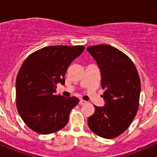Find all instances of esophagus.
I'll return each mask as SVG.
<instances>
[{
  "mask_svg": "<svg viewBox=\"0 0 157 157\" xmlns=\"http://www.w3.org/2000/svg\"><path fill=\"white\" fill-rule=\"evenodd\" d=\"M86 101H85V100H80V102H79V104H80V105H84V104H86Z\"/></svg>",
  "mask_w": 157,
  "mask_h": 157,
  "instance_id": "1",
  "label": "esophagus"
}]
</instances>
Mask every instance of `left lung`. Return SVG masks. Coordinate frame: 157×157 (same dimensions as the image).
Returning <instances> with one entry per match:
<instances>
[{"label": "left lung", "mask_w": 157, "mask_h": 157, "mask_svg": "<svg viewBox=\"0 0 157 157\" xmlns=\"http://www.w3.org/2000/svg\"><path fill=\"white\" fill-rule=\"evenodd\" d=\"M86 49L97 62L105 90V105H94V113L88 119L89 127L101 137H117L129 127L138 110L141 83L137 70L127 55L110 45Z\"/></svg>", "instance_id": "left-lung-1"}]
</instances>
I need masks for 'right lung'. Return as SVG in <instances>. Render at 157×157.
<instances>
[{"instance_id": "add662e5", "label": "right lung", "mask_w": 157, "mask_h": 157, "mask_svg": "<svg viewBox=\"0 0 157 157\" xmlns=\"http://www.w3.org/2000/svg\"><path fill=\"white\" fill-rule=\"evenodd\" d=\"M84 48L83 46H46L23 62L16 79V105L32 131L49 134L66 125L70 111L79 99L54 93L57 83L65 84L68 67Z\"/></svg>"}]
</instances>
